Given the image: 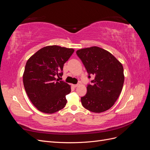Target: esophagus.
<instances>
[{"instance_id":"34e87169","label":"esophagus","mask_w":150,"mask_h":150,"mask_svg":"<svg viewBox=\"0 0 150 150\" xmlns=\"http://www.w3.org/2000/svg\"><path fill=\"white\" fill-rule=\"evenodd\" d=\"M72 86H73L74 88H76V87H78V84H72Z\"/></svg>"}]
</instances>
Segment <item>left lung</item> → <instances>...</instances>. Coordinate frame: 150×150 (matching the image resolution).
<instances>
[{
    "label": "left lung",
    "instance_id": "left-lung-1",
    "mask_svg": "<svg viewBox=\"0 0 150 150\" xmlns=\"http://www.w3.org/2000/svg\"><path fill=\"white\" fill-rule=\"evenodd\" d=\"M77 55L82 61L88 73L95 76L87 86V93L81 97L82 105L94 112L110 109L118 98L123 86L125 76L121 63L101 47L93 46L79 49Z\"/></svg>",
    "mask_w": 150,
    "mask_h": 150
}]
</instances>
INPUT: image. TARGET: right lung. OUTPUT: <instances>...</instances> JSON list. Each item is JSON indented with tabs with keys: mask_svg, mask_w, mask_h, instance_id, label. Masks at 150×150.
I'll return each instance as SVG.
<instances>
[{
	"mask_svg": "<svg viewBox=\"0 0 150 150\" xmlns=\"http://www.w3.org/2000/svg\"><path fill=\"white\" fill-rule=\"evenodd\" d=\"M72 48L58 46L42 47L26 62L23 83L27 94L40 111L52 114L64 108L71 86L56 78L63 75L64 63L74 52Z\"/></svg>",
	"mask_w": 150,
	"mask_h": 150,
	"instance_id": "right-lung-1",
	"label": "right lung"
}]
</instances>
